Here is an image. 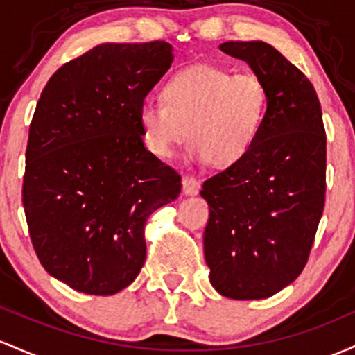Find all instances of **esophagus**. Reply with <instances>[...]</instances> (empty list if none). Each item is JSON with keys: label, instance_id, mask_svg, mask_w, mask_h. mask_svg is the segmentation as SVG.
Segmentation results:
<instances>
[{"label": "esophagus", "instance_id": "34e87169", "mask_svg": "<svg viewBox=\"0 0 355 355\" xmlns=\"http://www.w3.org/2000/svg\"><path fill=\"white\" fill-rule=\"evenodd\" d=\"M199 189H201V184H199L196 178L191 176V174L182 176V193L188 194V196H194V194L199 193Z\"/></svg>", "mask_w": 355, "mask_h": 355}]
</instances>
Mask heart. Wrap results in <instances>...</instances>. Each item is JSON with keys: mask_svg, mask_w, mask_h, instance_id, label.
<instances>
[{"mask_svg": "<svg viewBox=\"0 0 355 355\" xmlns=\"http://www.w3.org/2000/svg\"><path fill=\"white\" fill-rule=\"evenodd\" d=\"M162 102L139 110L142 139L154 156L167 159L191 141L189 154L214 166L238 162L257 142L268 112V89L260 75L211 63L178 71L161 90Z\"/></svg>", "mask_w": 355, "mask_h": 355, "instance_id": "b5f03b06", "label": "heart"}]
</instances>
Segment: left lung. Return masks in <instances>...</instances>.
Instances as JSON below:
<instances>
[{"instance_id": "1", "label": "left lung", "mask_w": 355, "mask_h": 355, "mask_svg": "<svg viewBox=\"0 0 355 355\" xmlns=\"http://www.w3.org/2000/svg\"><path fill=\"white\" fill-rule=\"evenodd\" d=\"M268 89L250 153L202 182L209 205L205 260L211 285L233 300L272 297L309 261L325 206L327 135L312 82L265 42H226Z\"/></svg>"}]
</instances>
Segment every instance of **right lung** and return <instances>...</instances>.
Returning a JSON list of instances; mask_svg holds the SVG:
<instances>
[{"label": "right lung", "instance_id": "right-lung-1", "mask_svg": "<svg viewBox=\"0 0 355 355\" xmlns=\"http://www.w3.org/2000/svg\"><path fill=\"white\" fill-rule=\"evenodd\" d=\"M174 60L167 42L103 43L51 75L30 124L23 208L51 277L114 295L146 261V221L181 176L142 142L139 110Z\"/></svg>", "mask_w": 355, "mask_h": 355}]
</instances>
